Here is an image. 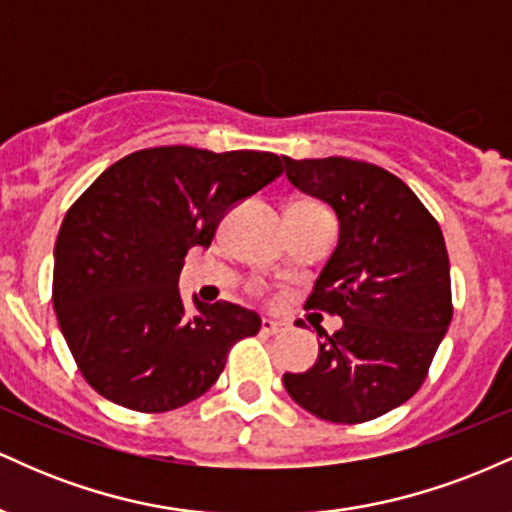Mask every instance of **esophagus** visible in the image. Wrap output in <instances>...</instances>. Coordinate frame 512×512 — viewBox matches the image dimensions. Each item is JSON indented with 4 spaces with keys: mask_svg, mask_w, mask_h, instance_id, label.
<instances>
[{
    "mask_svg": "<svg viewBox=\"0 0 512 512\" xmlns=\"http://www.w3.org/2000/svg\"><path fill=\"white\" fill-rule=\"evenodd\" d=\"M284 330V322L281 320H274V317H264L262 320V332L264 334H276Z\"/></svg>",
    "mask_w": 512,
    "mask_h": 512,
    "instance_id": "obj_1",
    "label": "esophagus"
}]
</instances>
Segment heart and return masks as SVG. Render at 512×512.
<instances>
[{"label": "heart", "instance_id": "b5f03b06", "mask_svg": "<svg viewBox=\"0 0 512 512\" xmlns=\"http://www.w3.org/2000/svg\"><path fill=\"white\" fill-rule=\"evenodd\" d=\"M301 204H308V202H301ZM308 207H315V204H308Z\"/></svg>", "mask_w": 512, "mask_h": 512}]
</instances>
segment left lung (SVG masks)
I'll list each match as a JSON object with an SVG mask.
<instances>
[{
    "label": "left lung",
    "mask_w": 512,
    "mask_h": 512,
    "mask_svg": "<svg viewBox=\"0 0 512 512\" xmlns=\"http://www.w3.org/2000/svg\"><path fill=\"white\" fill-rule=\"evenodd\" d=\"M286 178L339 221L305 308L342 317L305 373H284L296 404L332 424L378 419L419 390L452 320L438 221L397 175L351 158L284 156Z\"/></svg>",
    "instance_id": "obj_1"
}]
</instances>
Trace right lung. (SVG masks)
<instances>
[{"label":"right lung","mask_w":512,"mask_h":512,"mask_svg":"<svg viewBox=\"0 0 512 512\" xmlns=\"http://www.w3.org/2000/svg\"><path fill=\"white\" fill-rule=\"evenodd\" d=\"M269 151L192 146L134 151L72 204L55 243L52 305L86 383L120 407L170 411L219 380L255 310L192 296L178 279L187 250L209 248L228 209L279 178Z\"/></svg>","instance_id":"add662e5"}]
</instances>
